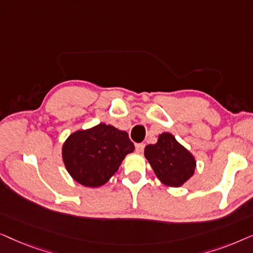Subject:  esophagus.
I'll return each instance as SVG.
<instances>
[{"instance_id": "esophagus-1", "label": "esophagus", "mask_w": 253, "mask_h": 253, "mask_svg": "<svg viewBox=\"0 0 253 253\" xmlns=\"http://www.w3.org/2000/svg\"><path fill=\"white\" fill-rule=\"evenodd\" d=\"M144 148H145V144H144V143H140V144H137V145H136V151H137V153H141V152L144 151Z\"/></svg>"}]
</instances>
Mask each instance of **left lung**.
<instances>
[{
	"label": "left lung",
	"instance_id": "obj_1",
	"mask_svg": "<svg viewBox=\"0 0 253 253\" xmlns=\"http://www.w3.org/2000/svg\"><path fill=\"white\" fill-rule=\"evenodd\" d=\"M144 154L157 177L167 186H182L195 174V157L169 132L159 134L157 143L147 145Z\"/></svg>",
	"mask_w": 253,
	"mask_h": 253
}]
</instances>
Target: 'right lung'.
<instances>
[{"instance_id":"obj_1","label":"right lung","mask_w":253,"mask_h":253,"mask_svg":"<svg viewBox=\"0 0 253 253\" xmlns=\"http://www.w3.org/2000/svg\"><path fill=\"white\" fill-rule=\"evenodd\" d=\"M134 145L126 131L100 123L71 133L62 146V158L71 177L79 184L99 188L119 170Z\"/></svg>"}]
</instances>
